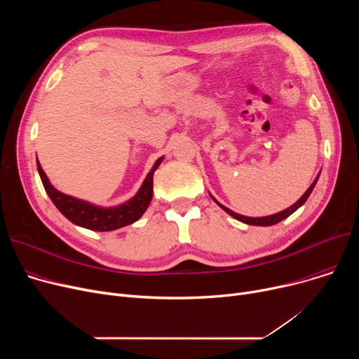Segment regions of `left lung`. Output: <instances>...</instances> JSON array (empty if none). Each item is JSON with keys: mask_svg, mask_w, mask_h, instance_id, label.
Masks as SVG:
<instances>
[{"mask_svg": "<svg viewBox=\"0 0 359 359\" xmlns=\"http://www.w3.org/2000/svg\"><path fill=\"white\" fill-rule=\"evenodd\" d=\"M318 176H320V173H318ZM318 176L316 177V180L311 183V186L309 187V189L306 191V194L301 196L292 206H290V208H287V210H284V211H280V212H278V214H273V215H268V217H259V218H252V217H244V215H240V214H237V212H234V211H231V210H229L227 206H224V205H221L217 199H214L221 208L227 212V214H230L233 218H236V219H238V221H241V222H244V224H249V225H262V227H268V225H273V224H278L279 221H282V219H285V218H288L292 212H295L301 205H304V202L309 199V196H310V194L313 192V189H314V186H316V183H317V179H318Z\"/></svg>", "mask_w": 359, "mask_h": 359, "instance_id": "left-lung-1", "label": "left lung"}]
</instances>
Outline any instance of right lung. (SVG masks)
<instances>
[{
  "label": "right lung",
  "instance_id": "obj_1",
  "mask_svg": "<svg viewBox=\"0 0 359 359\" xmlns=\"http://www.w3.org/2000/svg\"><path fill=\"white\" fill-rule=\"evenodd\" d=\"M161 161L163 157H160L154 163L153 168H151L149 173L147 175L141 189L134 198L122 205L113 206V208H100L97 205H91L86 201L72 198L69 195L56 191L50 184L39 161H37V172H39L45 191L49 195L53 205L72 224L80 225V227L93 231H113L135 222L147 211L151 199H153V176Z\"/></svg>",
  "mask_w": 359,
  "mask_h": 359
}]
</instances>
